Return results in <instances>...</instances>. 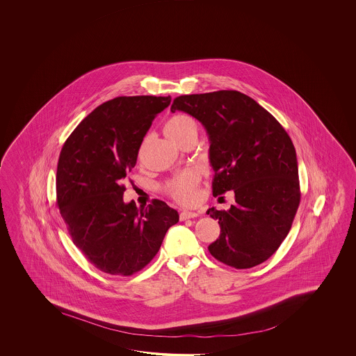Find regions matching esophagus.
I'll return each instance as SVG.
<instances>
[{"mask_svg": "<svg viewBox=\"0 0 356 356\" xmlns=\"http://www.w3.org/2000/svg\"><path fill=\"white\" fill-rule=\"evenodd\" d=\"M197 216H198V213H197V212L181 211V213H179V219H181V221H184V220L188 219H195Z\"/></svg>", "mask_w": 356, "mask_h": 356, "instance_id": "esophagus-1", "label": "esophagus"}]
</instances>
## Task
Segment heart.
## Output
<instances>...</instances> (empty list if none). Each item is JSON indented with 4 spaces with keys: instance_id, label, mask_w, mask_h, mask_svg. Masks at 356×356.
Wrapping results in <instances>:
<instances>
[{
    "instance_id": "obj_1",
    "label": "heart",
    "mask_w": 356,
    "mask_h": 356,
    "mask_svg": "<svg viewBox=\"0 0 356 356\" xmlns=\"http://www.w3.org/2000/svg\"><path fill=\"white\" fill-rule=\"evenodd\" d=\"M164 134L178 145L188 137L198 136L197 122L187 114H175L164 124ZM200 175L193 170H184L165 183L164 189L169 196L179 204H195L198 197Z\"/></svg>"
}]
</instances>
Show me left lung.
<instances>
[{"mask_svg": "<svg viewBox=\"0 0 356 356\" xmlns=\"http://www.w3.org/2000/svg\"><path fill=\"white\" fill-rule=\"evenodd\" d=\"M170 111L191 114L207 131L212 195L234 192L236 204L227 211L207 210L221 229L209 245L212 257L238 270L265 262L286 238L300 204L296 147L288 132L236 90L181 95Z\"/></svg>", "mask_w": 356, "mask_h": 356, "instance_id": "obj_1", "label": "left lung"}]
</instances>
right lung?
I'll use <instances>...</instances> for the list:
<instances>
[{"label": "right lung", "instance_id": "1", "mask_svg": "<svg viewBox=\"0 0 356 356\" xmlns=\"http://www.w3.org/2000/svg\"><path fill=\"white\" fill-rule=\"evenodd\" d=\"M170 97H118L95 108L60 150L56 193L68 234L83 256L109 275L131 276L155 254L178 212L160 200L123 202V181L156 114Z\"/></svg>", "mask_w": 356, "mask_h": 356}]
</instances>
